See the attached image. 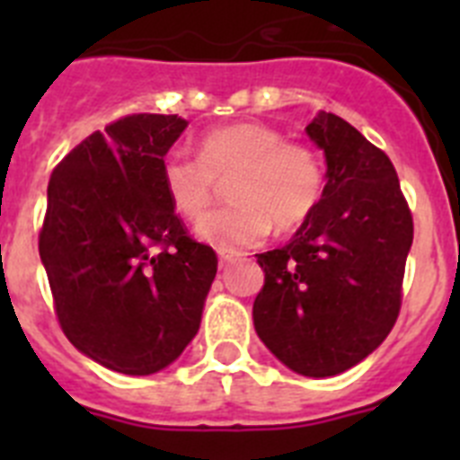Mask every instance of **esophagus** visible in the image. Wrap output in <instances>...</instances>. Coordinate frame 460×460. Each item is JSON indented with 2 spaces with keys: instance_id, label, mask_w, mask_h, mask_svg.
<instances>
[{
  "instance_id": "1",
  "label": "esophagus",
  "mask_w": 460,
  "mask_h": 460,
  "mask_svg": "<svg viewBox=\"0 0 460 460\" xmlns=\"http://www.w3.org/2000/svg\"><path fill=\"white\" fill-rule=\"evenodd\" d=\"M239 255L242 253H237V251H218V262H221V267L230 265V262L239 260Z\"/></svg>"
}]
</instances>
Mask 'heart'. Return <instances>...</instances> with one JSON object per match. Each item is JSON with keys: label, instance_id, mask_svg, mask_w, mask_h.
<instances>
[{"label": "heart", "instance_id": "obj_1", "mask_svg": "<svg viewBox=\"0 0 460 460\" xmlns=\"http://www.w3.org/2000/svg\"><path fill=\"white\" fill-rule=\"evenodd\" d=\"M233 205L214 211L198 227L205 242L223 251L253 246L276 233L302 227L324 193L320 156L308 145L290 142L274 126L237 121L205 133L198 156L172 149L161 164V181L174 211L200 221L227 181Z\"/></svg>", "mask_w": 460, "mask_h": 460}]
</instances>
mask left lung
I'll list each match as a JSON object with an SVG mask.
<instances>
[{"mask_svg": "<svg viewBox=\"0 0 460 460\" xmlns=\"http://www.w3.org/2000/svg\"><path fill=\"white\" fill-rule=\"evenodd\" d=\"M306 133L327 158L323 200L290 243L258 255L265 286L253 323L288 368L329 377L371 355L396 324L414 227L387 154L332 112Z\"/></svg>", "mask_w": 460, "mask_h": 460, "instance_id": "left-lung-1", "label": "left lung"}]
</instances>
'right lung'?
<instances>
[{
  "label": "right lung",
  "mask_w": 460,
  "mask_h": 460,
  "mask_svg": "<svg viewBox=\"0 0 460 460\" xmlns=\"http://www.w3.org/2000/svg\"><path fill=\"white\" fill-rule=\"evenodd\" d=\"M186 128L177 115H126L52 170L39 253L59 327L110 371L149 376L198 329L217 276L211 246L174 214L161 164Z\"/></svg>",
  "instance_id": "obj_1"
}]
</instances>
